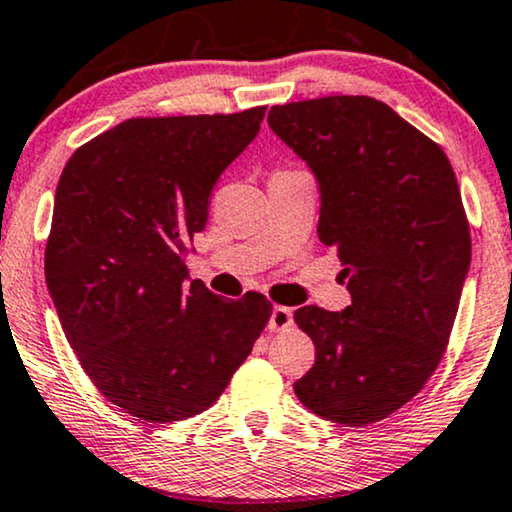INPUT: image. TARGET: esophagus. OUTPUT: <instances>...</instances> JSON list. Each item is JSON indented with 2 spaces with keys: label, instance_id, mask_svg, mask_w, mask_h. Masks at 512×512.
Instances as JSON below:
<instances>
[{
  "label": "esophagus",
  "instance_id": "1",
  "mask_svg": "<svg viewBox=\"0 0 512 512\" xmlns=\"http://www.w3.org/2000/svg\"><path fill=\"white\" fill-rule=\"evenodd\" d=\"M268 327L272 331H287L294 327V313H291V308H284V305H275L272 308V315L268 320Z\"/></svg>",
  "mask_w": 512,
  "mask_h": 512
}]
</instances>
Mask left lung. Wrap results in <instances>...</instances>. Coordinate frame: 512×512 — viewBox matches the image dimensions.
I'll return each mask as SVG.
<instances>
[{
  "mask_svg": "<svg viewBox=\"0 0 512 512\" xmlns=\"http://www.w3.org/2000/svg\"><path fill=\"white\" fill-rule=\"evenodd\" d=\"M268 124L313 171L317 235L350 291L341 313H294L315 343L296 397L327 421L369 426L426 386L447 348L470 268L459 183L440 145L376 98L275 105Z\"/></svg>",
  "mask_w": 512,
  "mask_h": 512,
  "instance_id": "left-lung-1",
  "label": "left lung"
}]
</instances>
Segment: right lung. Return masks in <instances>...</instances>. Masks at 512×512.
<instances>
[{
    "instance_id": "right-lung-1",
    "label": "right lung",
    "mask_w": 512,
    "mask_h": 512,
    "mask_svg": "<svg viewBox=\"0 0 512 512\" xmlns=\"http://www.w3.org/2000/svg\"><path fill=\"white\" fill-rule=\"evenodd\" d=\"M263 115L126 119L82 145L58 181L46 287L86 376L141 421L209 409L270 320L265 296L225 301L185 268L218 176Z\"/></svg>"
}]
</instances>
